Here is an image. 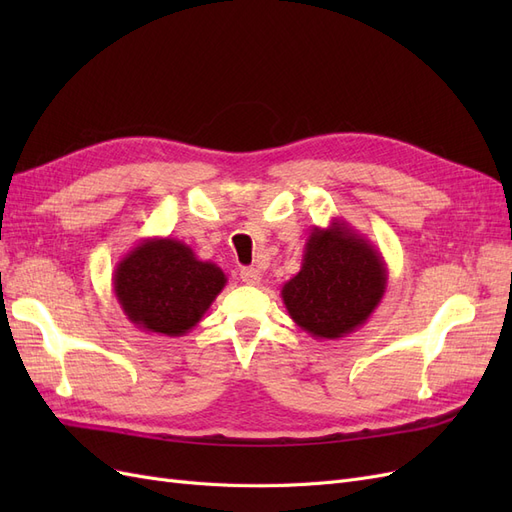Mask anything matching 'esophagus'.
<instances>
[{"mask_svg": "<svg viewBox=\"0 0 512 512\" xmlns=\"http://www.w3.org/2000/svg\"><path fill=\"white\" fill-rule=\"evenodd\" d=\"M262 280V273L254 267H247V269H241V282L243 284H250V286H258Z\"/></svg>", "mask_w": 512, "mask_h": 512, "instance_id": "esophagus-1", "label": "esophagus"}]
</instances>
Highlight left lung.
Wrapping results in <instances>:
<instances>
[{"instance_id":"obj_1","label":"left lung","mask_w":512,"mask_h":512,"mask_svg":"<svg viewBox=\"0 0 512 512\" xmlns=\"http://www.w3.org/2000/svg\"><path fill=\"white\" fill-rule=\"evenodd\" d=\"M389 269L378 247L346 220L309 232L299 273L282 286V301L299 329L339 339L361 329L380 305Z\"/></svg>"}]
</instances>
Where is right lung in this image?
<instances>
[{"mask_svg": "<svg viewBox=\"0 0 512 512\" xmlns=\"http://www.w3.org/2000/svg\"><path fill=\"white\" fill-rule=\"evenodd\" d=\"M228 277L190 245L173 237H147L123 254L113 290L136 329L181 337L203 320Z\"/></svg>", "mask_w": 512, "mask_h": 512, "instance_id": "1", "label": "right lung"}]
</instances>
